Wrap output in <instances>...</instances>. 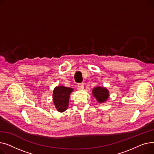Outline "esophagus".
I'll list each match as a JSON object with an SVG mask.
<instances>
[{"mask_svg":"<svg viewBox=\"0 0 154 154\" xmlns=\"http://www.w3.org/2000/svg\"><path fill=\"white\" fill-rule=\"evenodd\" d=\"M78 88H79L80 90H82L84 89V83H80L79 84H78Z\"/></svg>","mask_w":154,"mask_h":154,"instance_id":"esophagus-1","label":"esophagus"}]
</instances>
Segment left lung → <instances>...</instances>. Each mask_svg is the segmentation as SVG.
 <instances>
[{"mask_svg":"<svg viewBox=\"0 0 154 154\" xmlns=\"http://www.w3.org/2000/svg\"><path fill=\"white\" fill-rule=\"evenodd\" d=\"M92 94L99 103L106 102L109 97V92L106 87H95L92 90Z\"/></svg>","mask_w":154,"mask_h":154,"instance_id":"1","label":"left lung"}]
</instances>
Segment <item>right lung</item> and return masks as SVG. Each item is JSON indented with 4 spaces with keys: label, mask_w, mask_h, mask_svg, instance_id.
Returning a JSON list of instances; mask_svg holds the SVG:
<instances>
[{
    "label": "right lung",
    "mask_w": 154,
    "mask_h": 154,
    "mask_svg": "<svg viewBox=\"0 0 154 154\" xmlns=\"http://www.w3.org/2000/svg\"><path fill=\"white\" fill-rule=\"evenodd\" d=\"M74 89L70 87L57 86L53 91V102L56 109L60 112L66 110L69 106V100L71 92Z\"/></svg>",
    "instance_id": "right-lung-1"
}]
</instances>
